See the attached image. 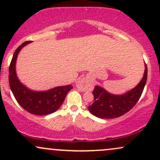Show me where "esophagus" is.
Here are the masks:
<instances>
[{
  "label": "esophagus",
  "mask_w": 160,
  "mask_h": 160,
  "mask_svg": "<svg viewBox=\"0 0 160 160\" xmlns=\"http://www.w3.org/2000/svg\"><path fill=\"white\" fill-rule=\"evenodd\" d=\"M76 87L80 92H86L92 89V82L90 78H86V77L79 78L76 82Z\"/></svg>",
  "instance_id": "1"
}]
</instances>
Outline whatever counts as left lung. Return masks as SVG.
Returning a JSON list of instances; mask_svg holds the SVG:
<instances>
[{
	"instance_id": "1",
	"label": "left lung",
	"mask_w": 160,
	"mask_h": 160,
	"mask_svg": "<svg viewBox=\"0 0 160 160\" xmlns=\"http://www.w3.org/2000/svg\"><path fill=\"white\" fill-rule=\"evenodd\" d=\"M144 73L139 83L123 94L110 93L103 87L95 86L92 91L94 102L89 106V111L92 115L102 119H113L127 113L140 98L147 82L148 68L144 63Z\"/></svg>"
}]
</instances>
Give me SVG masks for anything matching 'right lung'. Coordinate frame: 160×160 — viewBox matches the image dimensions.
I'll return each mask as SVG.
<instances>
[{
    "mask_svg": "<svg viewBox=\"0 0 160 160\" xmlns=\"http://www.w3.org/2000/svg\"><path fill=\"white\" fill-rule=\"evenodd\" d=\"M32 43L26 41L16 49L9 68V83L12 94L21 107L34 115H48L58 109L65 101L71 85L56 86L45 91H35L28 88L19 80L16 65L18 55L25 46Z\"/></svg>",
    "mask_w": 160,
    "mask_h": 160,
    "instance_id": "1",
    "label": "right lung"
}]
</instances>
